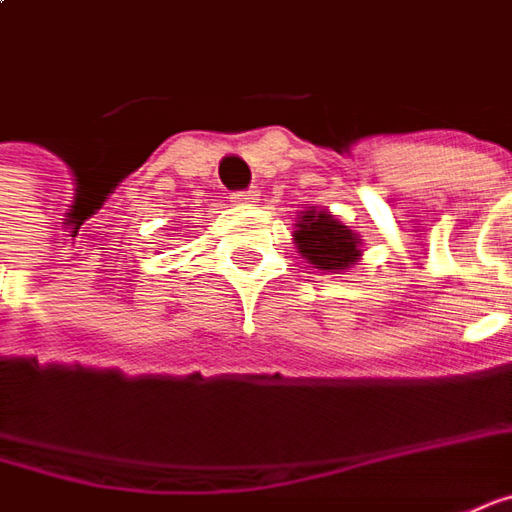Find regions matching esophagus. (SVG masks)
I'll return each mask as SVG.
<instances>
[{
  "instance_id": "1",
  "label": "esophagus",
  "mask_w": 512,
  "mask_h": 512,
  "mask_svg": "<svg viewBox=\"0 0 512 512\" xmlns=\"http://www.w3.org/2000/svg\"><path fill=\"white\" fill-rule=\"evenodd\" d=\"M255 201L257 198L252 189H249V192H238V195H235V203H240V206H246V203H255Z\"/></svg>"
}]
</instances>
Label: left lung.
<instances>
[{"label":"left lung","instance_id":"left-lung-1","mask_svg":"<svg viewBox=\"0 0 512 512\" xmlns=\"http://www.w3.org/2000/svg\"><path fill=\"white\" fill-rule=\"evenodd\" d=\"M294 246L317 272L343 274L362 260V240L354 226H345L328 209L303 206L294 223Z\"/></svg>","mask_w":512,"mask_h":512}]
</instances>
